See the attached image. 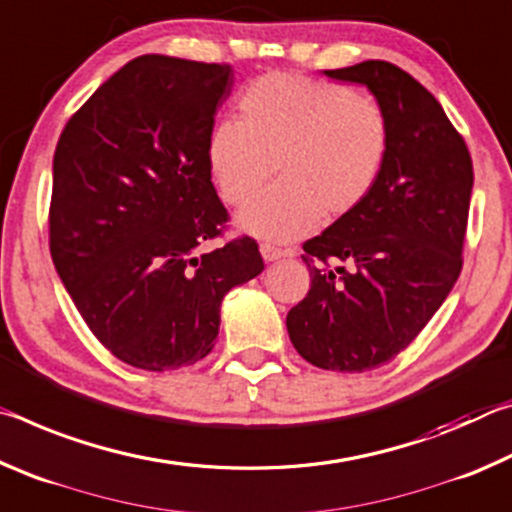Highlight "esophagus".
<instances>
[{"label": "esophagus", "instance_id": "1", "mask_svg": "<svg viewBox=\"0 0 512 512\" xmlns=\"http://www.w3.org/2000/svg\"><path fill=\"white\" fill-rule=\"evenodd\" d=\"M259 250H262V257L266 259V262H275V259L284 257V250L280 246L271 244V241H264V244L259 246Z\"/></svg>", "mask_w": 512, "mask_h": 512}]
</instances>
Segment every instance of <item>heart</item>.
<instances>
[{
    "label": "heart",
    "instance_id": "1",
    "mask_svg": "<svg viewBox=\"0 0 512 512\" xmlns=\"http://www.w3.org/2000/svg\"><path fill=\"white\" fill-rule=\"evenodd\" d=\"M393 149L388 112L343 83L291 72L259 76L239 99V121H221L207 162L221 198L257 237L293 239L320 219L352 214L375 192Z\"/></svg>",
    "mask_w": 512,
    "mask_h": 512
}]
</instances>
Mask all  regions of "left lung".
I'll use <instances>...</instances> for the list:
<instances>
[{
    "mask_svg": "<svg viewBox=\"0 0 512 512\" xmlns=\"http://www.w3.org/2000/svg\"><path fill=\"white\" fill-rule=\"evenodd\" d=\"M325 74L375 94L391 117L393 149L368 201L302 244L311 287L287 329L314 366L363 372L409 348L452 291L474 171L463 135L404 69L366 60Z\"/></svg>",
    "mask_w": 512,
    "mask_h": 512,
    "instance_id": "left-lung-1",
    "label": "left lung"
}]
</instances>
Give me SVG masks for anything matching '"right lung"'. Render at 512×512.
Returning a JSON list of instances; mask_svg holds the SVG:
<instances>
[{"label":"right lung","instance_id":"obj_1","mask_svg":"<svg viewBox=\"0 0 512 512\" xmlns=\"http://www.w3.org/2000/svg\"><path fill=\"white\" fill-rule=\"evenodd\" d=\"M225 63L133 58L69 117L54 153L49 250L103 348L142 370L212 352L221 300L264 271L253 237L225 241L207 162Z\"/></svg>","mask_w":512,"mask_h":512}]
</instances>
